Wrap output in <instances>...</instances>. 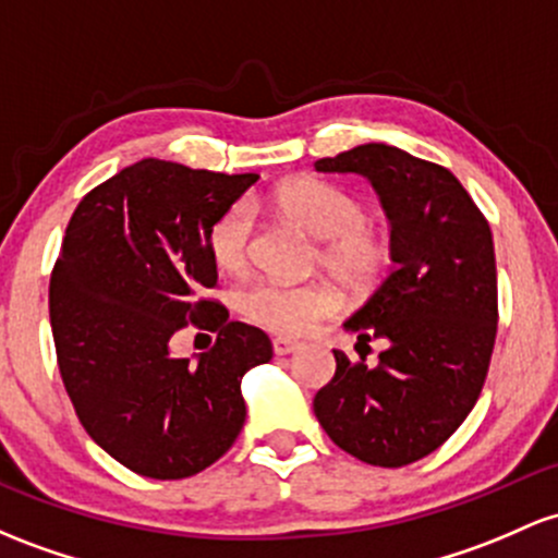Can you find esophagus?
Returning <instances> with one entry per match:
<instances>
[{
	"instance_id": "1",
	"label": "esophagus",
	"mask_w": 558,
	"mask_h": 558,
	"mask_svg": "<svg viewBox=\"0 0 558 558\" xmlns=\"http://www.w3.org/2000/svg\"><path fill=\"white\" fill-rule=\"evenodd\" d=\"M272 349L278 357H286V354L296 352L299 349V341H291V339H283V336H278V339H272Z\"/></svg>"
}]
</instances>
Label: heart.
I'll return each mask as SVG.
<instances>
[{
	"label": "heart",
	"mask_w": 558,
	"mask_h": 558,
	"mask_svg": "<svg viewBox=\"0 0 558 558\" xmlns=\"http://www.w3.org/2000/svg\"><path fill=\"white\" fill-rule=\"evenodd\" d=\"M275 211L315 241H323L320 262L339 283L368 289L389 259V243L365 219L363 201L323 180H291L275 190ZM254 214L248 204H232L214 222L209 254L222 272L241 275L251 265ZM241 312L256 326L278 336H307L339 310V293L328 283H280L259 280L241 293Z\"/></svg>",
	"instance_id": "heart-1"
}]
</instances>
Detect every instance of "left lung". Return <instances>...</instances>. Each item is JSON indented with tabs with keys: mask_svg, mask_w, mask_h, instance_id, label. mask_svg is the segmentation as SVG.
Instances as JSON below:
<instances>
[{
	"mask_svg": "<svg viewBox=\"0 0 558 558\" xmlns=\"http://www.w3.org/2000/svg\"><path fill=\"white\" fill-rule=\"evenodd\" d=\"M323 174H360L391 228V272L344 328L384 339L378 365L333 352L315 395L317 421L349 456L397 469L428 456L463 424L485 384L498 328V272L487 219L452 171L395 145L320 158Z\"/></svg>",
	"mask_w": 558,
	"mask_h": 558,
	"instance_id": "8db88e82",
	"label": "left lung"
}]
</instances>
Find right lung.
Instances as JSON below:
<instances>
[{
  "label": "right lung",
  "instance_id": "1",
  "mask_svg": "<svg viewBox=\"0 0 558 558\" xmlns=\"http://www.w3.org/2000/svg\"><path fill=\"white\" fill-rule=\"evenodd\" d=\"M259 174L143 158L82 198L50 280L60 376L87 434L121 466L185 480L232 448L241 381L269 363L265 330L228 320L209 232ZM185 322L219 329L198 359L170 354Z\"/></svg>",
  "mask_w": 558,
  "mask_h": 558
}]
</instances>
